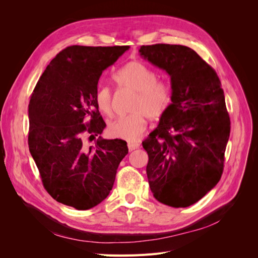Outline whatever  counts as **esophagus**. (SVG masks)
Returning a JSON list of instances; mask_svg holds the SVG:
<instances>
[{"instance_id":"1","label":"esophagus","mask_w":258,"mask_h":258,"mask_svg":"<svg viewBox=\"0 0 258 258\" xmlns=\"http://www.w3.org/2000/svg\"><path fill=\"white\" fill-rule=\"evenodd\" d=\"M127 146H128V150L132 152V151H135V150H136V148H139L140 144H139V143H137V142H128Z\"/></svg>"}]
</instances>
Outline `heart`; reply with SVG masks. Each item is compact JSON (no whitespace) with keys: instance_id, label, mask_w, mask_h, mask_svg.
Returning a JSON list of instances; mask_svg holds the SVG:
<instances>
[{"instance_id":"1","label":"heart","mask_w":258,"mask_h":258,"mask_svg":"<svg viewBox=\"0 0 258 258\" xmlns=\"http://www.w3.org/2000/svg\"><path fill=\"white\" fill-rule=\"evenodd\" d=\"M114 80L120 89L134 92L127 116L119 117L107 125V133L113 138L136 141L146 128V119L161 117L170 102L169 88L157 80L156 73L140 61H130L118 70ZM95 102L104 115H111L113 94L106 86L95 90Z\"/></svg>"}]
</instances>
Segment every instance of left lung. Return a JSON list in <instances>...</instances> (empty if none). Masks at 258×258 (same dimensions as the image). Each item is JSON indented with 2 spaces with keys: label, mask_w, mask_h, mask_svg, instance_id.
<instances>
[{
  "label": "left lung",
  "mask_w": 258,
  "mask_h": 258,
  "mask_svg": "<svg viewBox=\"0 0 258 258\" xmlns=\"http://www.w3.org/2000/svg\"><path fill=\"white\" fill-rule=\"evenodd\" d=\"M140 55L170 76L171 103L143 142L146 173L157 201L188 207L219 183L230 118L221 80L186 46H141Z\"/></svg>",
  "instance_id": "left-lung-1"
}]
</instances>
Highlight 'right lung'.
<instances>
[{
	"instance_id": "right-lung-1",
	"label": "right lung",
	"mask_w": 258,
	"mask_h": 258,
	"mask_svg": "<svg viewBox=\"0 0 258 258\" xmlns=\"http://www.w3.org/2000/svg\"><path fill=\"white\" fill-rule=\"evenodd\" d=\"M128 46H70L47 66L28 105L30 154L43 185L57 202L88 210L112 190L126 142L99 137L105 127L94 99L102 72ZM86 118L90 123L85 125Z\"/></svg>"
}]
</instances>
